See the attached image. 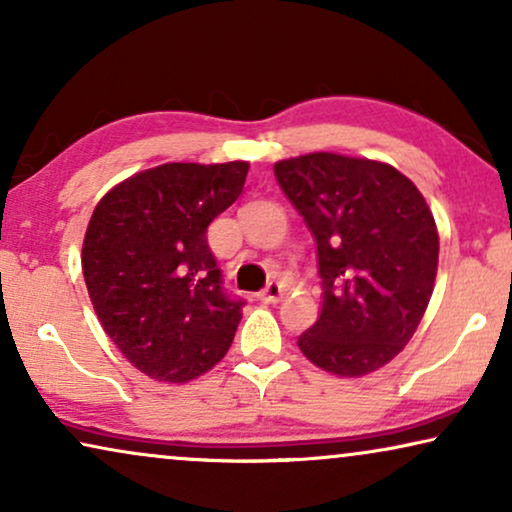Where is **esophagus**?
Returning a JSON list of instances; mask_svg holds the SVG:
<instances>
[{"mask_svg":"<svg viewBox=\"0 0 512 512\" xmlns=\"http://www.w3.org/2000/svg\"><path fill=\"white\" fill-rule=\"evenodd\" d=\"M279 298H282V284L279 282H270L261 293H258V300H263V303H277Z\"/></svg>","mask_w":512,"mask_h":512,"instance_id":"obj_1","label":"esophagus"}]
</instances>
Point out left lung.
Masks as SVG:
<instances>
[{"mask_svg": "<svg viewBox=\"0 0 512 512\" xmlns=\"http://www.w3.org/2000/svg\"><path fill=\"white\" fill-rule=\"evenodd\" d=\"M277 184L317 242L321 314L298 338L314 366L359 377L408 345L429 305L438 230L396 167L338 153L279 160Z\"/></svg>", "mask_w": 512, "mask_h": 512, "instance_id": "left-lung-1", "label": "left lung"}]
</instances>
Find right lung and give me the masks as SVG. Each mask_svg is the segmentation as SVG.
I'll list each match as a JSON object with an SVG mask.
<instances>
[{
    "instance_id": "1",
    "label": "right lung",
    "mask_w": 512,
    "mask_h": 512,
    "mask_svg": "<svg viewBox=\"0 0 512 512\" xmlns=\"http://www.w3.org/2000/svg\"><path fill=\"white\" fill-rule=\"evenodd\" d=\"M249 163H165L97 202L83 277L104 333L158 382H188L233 345L242 298L223 289L207 228L240 198Z\"/></svg>"
}]
</instances>
